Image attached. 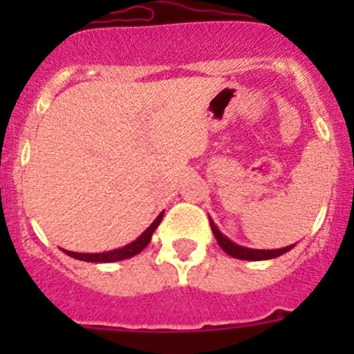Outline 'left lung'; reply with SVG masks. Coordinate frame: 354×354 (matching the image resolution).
Wrapping results in <instances>:
<instances>
[{
  "instance_id": "1",
  "label": "left lung",
  "mask_w": 354,
  "mask_h": 354,
  "mask_svg": "<svg viewBox=\"0 0 354 354\" xmlns=\"http://www.w3.org/2000/svg\"><path fill=\"white\" fill-rule=\"evenodd\" d=\"M209 223H211L212 234H214L216 241H218V245L221 246L225 253H228L230 257L234 259H241V261H268V259H274L280 257L283 253H287L289 250L294 248V245L286 246V248H278V250H253V248H245V246H239L236 243L228 239L227 236L220 232V228L216 227L214 221L209 218Z\"/></svg>"
}]
</instances>
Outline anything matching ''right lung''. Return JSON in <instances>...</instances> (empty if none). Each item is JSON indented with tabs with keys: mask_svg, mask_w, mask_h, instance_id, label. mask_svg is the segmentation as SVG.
<instances>
[{
	"mask_svg": "<svg viewBox=\"0 0 354 354\" xmlns=\"http://www.w3.org/2000/svg\"><path fill=\"white\" fill-rule=\"evenodd\" d=\"M162 214H165V212H161V214H159L152 223H150V227L147 228L145 232H143L138 239H134L133 243L126 245L124 248H117V250H111V252H102V253H76V252H68V250H65V253H67L68 257H74L77 259V261H84V262H117V261H124V259H131L134 257V255H138V253L149 245L150 239H152V234H154V230L158 228V225L161 223Z\"/></svg>",
	"mask_w": 354,
	"mask_h": 354,
	"instance_id": "add662e5",
	"label": "right lung"
}]
</instances>
